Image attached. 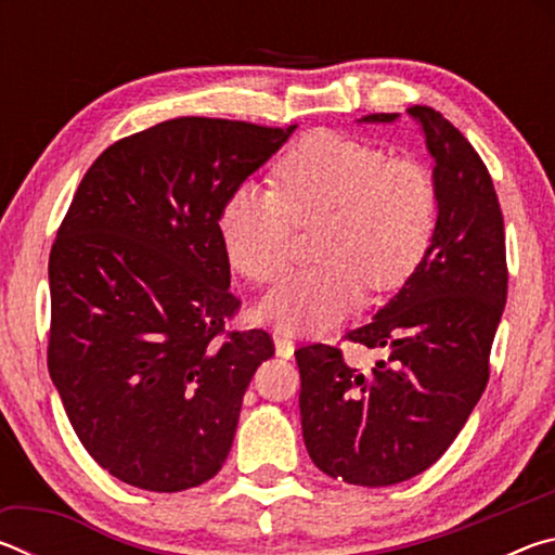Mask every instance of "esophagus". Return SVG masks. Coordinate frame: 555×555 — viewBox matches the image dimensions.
<instances>
[{
	"label": "esophagus",
	"mask_w": 555,
	"mask_h": 555,
	"mask_svg": "<svg viewBox=\"0 0 555 555\" xmlns=\"http://www.w3.org/2000/svg\"><path fill=\"white\" fill-rule=\"evenodd\" d=\"M274 347H276V354L279 357H286V360H288V357H294L296 343H294V337H291V335L276 331L274 333Z\"/></svg>",
	"instance_id": "esophagus-1"
}]
</instances>
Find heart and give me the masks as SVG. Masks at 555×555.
Instances as JSON below:
<instances>
[{"instance_id":"b5f03b06","label":"heart","mask_w":555,"mask_h":555,"mask_svg":"<svg viewBox=\"0 0 555 555\" xmlns=\"http://www.w3.org/2000/svg\"><path fill=\"white\" fill-rule=\"evenodd\" d=\"M279 193L240 183L224 201L218 234L232 269L257 284L284 274L294 224L315 237L313 269L269 291L259 315L284 333H323L374 291L401 286L421 267L438 222L436 183L413 158L333 131H313L276 164Z\"/></svg>"}]
</instances>
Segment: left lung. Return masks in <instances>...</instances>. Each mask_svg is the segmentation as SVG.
<instances>
[{"label": "left lung", "mask_w": 555, "mask_h": 555, "mask_svg": "<svg viewBox=\"0 0 555 555\" xmlns=\"http://www.w3.org/2000/svg\"><path fill=\"white\" fill-rule=\"evenodd\" d=\"M406 112L436 162L434 242L399 294L347 333V340L389 357L362 372L331 345L296 350L308 455L325 475L362 487L411 480L453 443L490 379L509 279L500 201L482 158L440 112Z\"/></svg>", "instance_id": "left-lung-1"}]
</instances>
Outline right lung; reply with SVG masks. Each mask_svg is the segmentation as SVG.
Segmentation results:
<instances>
[{"label": "right lung", "mask_w": 555, "mask_h": 555, "mask_svg": "<svg viewBox=\"0 0 555 555\" xmlns=\"http://www.w3.org/2000/svg\"><path fill=\"white\" fill-rule=\"evenodd\" d=\"M296 127L178 117L88 168L49 259V372L80 443L112 477L181 492L218 475L242 397L274 343L224 331L218 218Z\"/></svg>", "instance_id": "1"}]
</instances>
